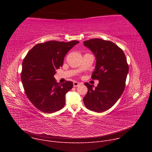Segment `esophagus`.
<instances>
[{
	"mask_svg": "<svg viewBox=\"0 0 152 152\" xmlns=\"http://www.w3.org/2000/svg\"><path fill=\"white\" fill-rule=\"evenodd\" d=\"M80 85V83L79 82H76V81H74L73 82V86L74 87H76V86H78Z\"/></svg>",
	"mask_w": 152,
	"mask_h": 152,
	"instance_id": "34e87169",
	"label": "esophagus"
}]
</instances>
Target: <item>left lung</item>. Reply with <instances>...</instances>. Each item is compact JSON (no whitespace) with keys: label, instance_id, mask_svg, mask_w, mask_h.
Returning <instances> with one entry per match:
<instances>
[{"label":"left lung","instance_id":"obj_1","mask_svg":"<svg viewBox=\"0 0 152 152\" xmlns=\"http://www.w3.org/2000/svg\"><path fill=\"white\" fill-rule=\"evenodd\" d=\"M83 45L95 55L96 64L91 77L99 80L94 89L93 85L85 83L88 92L83 103L88 110L102 113L111 108L123 93L129 66L122 49L112 41L94 38L83 41Z\"/></svg>","mask_w":152,"mask_h":152}]
</instances>
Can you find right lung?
I'll return each instance as SVG.
<instances>
[{"instance_id":"1","label":"right lung","mask_w":152,"mask_h":152,"mask_svg":"<svg viewBox=\"0 0 152 152\" xmlns=\"http://www.w3.org/2000/svg\"><path fill=\"white\" fill-rule=\"evenodd\" d=\"M79 42L49 41L34 46L22 62L21 79L31 102L45 113L58 111L64 106L66 93L72 82L59 84L54 77L56 70L62 66L67 53Z\"/></svg>"}]
</instances>
